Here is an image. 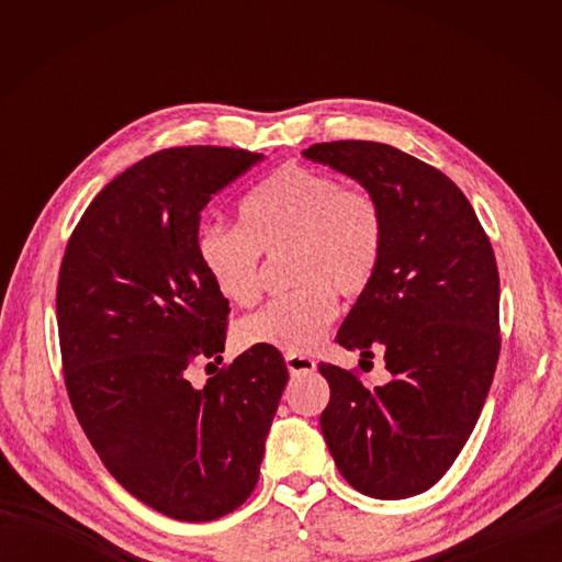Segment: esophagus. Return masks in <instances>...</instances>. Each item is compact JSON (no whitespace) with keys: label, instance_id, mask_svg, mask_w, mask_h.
<instances>
[{"label":"esophagus","instance_id":"1","mask_svg":"<svg viewBox=\"0 0 562 562\" xmlns=\"http://www.w3.org/2000/svg\"><path fill=\"white\" fill-rule=\"evenodd\" d=\"M284 364H288V369H290V374H312L314 369H316V362H314V357H308V355H300V352H288L284 355Z\"/></svg>","mask_w":562,"mask_h":562}]
</instances>
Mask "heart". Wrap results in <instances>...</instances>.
Masks as SVG:
<instances>
[{
  "mask_svg": "<svg viewBox=\"0 0 562 562\" xmlns=\"http://www.w3.org/2000/svg\"><path fill=\"white\" fill-rule=\"evenodd\" d=\"M241 232L210 226L198 236V260L212 288L236 306L260 296V254L290 250L294 292L278 296L238 326L244 345L288 352L314 350L326 336L342 296L372 284L384 254V214L379 202L336 176L282 166L238 205Z\"/></svg>",
  "mask_w": 562,
  "mask_h": 562,
  "instance_id": "1",
  "label": "heart"
}]
</instances>
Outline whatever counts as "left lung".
<instances>
[{
  "label": "left lung",
  "mask_w": 562,
  "mask_h": 562,
  "mask_svg": "<svg viewBox=\"0 0 562 562\" xmlns=\"http://www.w3.org/2000/svg\"><path fill=\"white\" fill-rule=\"evenodd\" d=\"M304 159L350 176L384 214V254L338 330V345L384 352L391 379L364 386L318 364L330 386L321 413L330 457L355 491L376 499L425 493L471 437L499 355L493 246L457 183L396 147L326 142Z\"/></svg>",
  "instance_id": "1"
}]
</instances>
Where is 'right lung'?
<instances>
[{"label":"right lung","instance_id":"right-lung-1","mask_svg":"<svg viewBox=\"0 0 562 562\" xmlns=\"http://www.w3.org/2000/svg\"><path fill=\"white\" fill-rule=\"evenodd\" d=\"M262 154L173 147L105 186L71 234L57 330L77 420L130 495L181 521L229 515L254 493L288 384L268 345L195 389L188 369L224 352L229 302L198 260L200 212Z\"/></svg>","mask_w":562,"mask_h":562}]
</instances>
